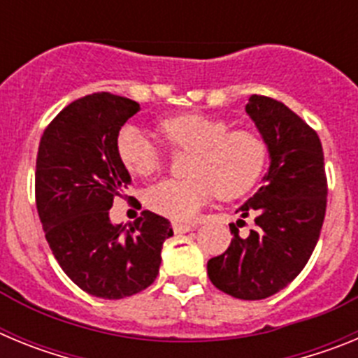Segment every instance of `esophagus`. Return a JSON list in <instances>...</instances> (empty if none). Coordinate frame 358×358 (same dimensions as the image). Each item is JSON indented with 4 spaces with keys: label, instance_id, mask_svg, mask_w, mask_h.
Segmentation results:
<instances>
[{
    "label": "esophagus",
    "instance_id": "obj_1",
    "mask_svg": "<svg viewBox=\"0 0 358 358\" xmlns=\"http://www.w3.org/2000/svg\"><path fill=\"white\" fill-rule=\"evenodd\" d=\"M172 229L176 235H182V233H188V231H192L194 227L189 226V224H181V222H173L172 224Z\"/></svg>",
    "mask_w": 358,
    "mask_h": 358
}]
</instances>
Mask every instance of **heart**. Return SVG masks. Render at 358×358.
<instances>
[{"mask_svg": "<svg viewBox=\"0 0 358 358\" xmlns=\"http://www.w3.org/2000/svg\"><path fill=\"white\" fill-rule=\"evenodd\" d=\"M159 131L172 148L194 152L189 179H164L147 192L148 208L177 222L194 220L217 194L222 199L245 195L267 166L268 148L260 134L229 131V123L204 113L163 120ZM116 152L123 166L136 176H152L163 161L159 147L136 125L120 129Z\"/></svg>", "mask_w": 358, "mask_h": 358, "instance_id": "b5f03b06", "label": "heart"}]
</instances>
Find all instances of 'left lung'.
I'll list each match as a JSON object with an SVG mask.
<instances>
[{
    "mask_svg": "<svg viewBox=\"0 0 358 358\" xmlns=\"http://www.w3.org/2000/svg\"><path fill=\"white\" fill-rule=\"evenodd\" d=\"M268 148V172L240 211H255L242 238L235 224L226 252L208 262L218 290L238 299H265L285 289L314 252L327 213V173L317 132L285 103L252 94L245 106Z\"/></svg>",
    "mask_w": 358,
    "mask_h": 358,
    "instance_id": "8db88e82",
    "label": "left lung"
}]
</instances>
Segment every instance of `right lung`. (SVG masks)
I'll list each match as a JSON object with an SVG mask.
<instances>
[{"mask_svg": "<svg viewBox=\"0 0 358 358\" xmlns=\"http://www.w3.org/2000/svg\"><path fill=\"white\" fill-rule=\"evenodd\" d=\"M138 110L140 103L118 94L78 98L52 120L37 152V213L50 249L75 285L102 299L152 285L163 242L173 235L169 220L148 210L129 229L109 218L131 182L116 136Z\"/></svg>", "mask_w": 358, "mask_h": 358, "instance_id": "obj_1", "label": "right lung"}]
</instances>
